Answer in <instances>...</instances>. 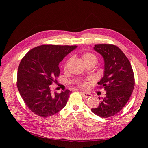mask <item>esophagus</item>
Returning a JSON list of instances; mask_svg holds the SVG:
<instances>
[{
  "label": "esophagus",
  "instance_id": "esophagus-1",
  "mask_svg": "<svg viewBox=\"0 0 148 148\" xmlns=\"http://www.w3.org/2000/svg\"><path fill=\"white\" fill-rule=\"evenodd\" d=\"M81 94H82L83 96L86 97V98H88V97H92V95L90 93H88V92H81Z\"/></svg>",
  "mask_w": 148,
  "mask_h": 148
}]
</instances>
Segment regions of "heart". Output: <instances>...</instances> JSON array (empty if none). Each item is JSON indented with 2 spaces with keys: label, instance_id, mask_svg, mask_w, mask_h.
I'll return each mask as SVG.
<instances>
[{
  "label": "heart",
  "instance_id": "heart-1",
  "mask_svg": "<svg viewBox=\"0 0 148 148\" xmlns=\"http://www.w3.org/2000/svg\"><path fill=\"white\" fill-rule=\"evenodd\" d=\"M82 59L84 62V64H86V63L91 62V61H93V60H95L97 61V57L95 56V55L92 54V53H85L83 54L82 55ZM71 58H69L67 60V61L66 62L65 64V68H66L68 66L69 62H70ZM79 85L82 88H85L86 87L87 84L85 83H82V82H80L79 83Z\"/></svg>",
  "mask_w": 148,
  "mask_h": 148
}]
</instances>
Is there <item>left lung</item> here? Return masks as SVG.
<instances>
[{
  "mask_svg": "<svg viewBox=\"0 0 148 148\" xmlns=\"http://www.w3.org/2000/svg\"><path fill=\"white\" fill-rule=\"evenodd\" d=\"M93 49L104 60L103 77L98 84L104 88L106 93L99 106L92 108V111L101 118H109L120 111L129 100L135 85L134 72L130 61L116 46L99 44Z\"/></svg>",
  "mask_w": 148,
  "mask_h": 148,
  "instance_id": "8db88e82",
  "label": "left lung"
}]
</instances>
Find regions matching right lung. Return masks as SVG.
<instances>
[{"label": "right lung", "instance_id": "1", "mask_svg": "<svg viewBox=\"0 0 148 148\" xmlns=\"http://www.w3.org/2000/svg\"><path fill=\"white\" fill-rule=\"evenodd\" d=\"M77 46L44 45L36 47L21 59L17 74V87L31 111L47 118L64 108L71 91L52 93L50 85L59 76L58 65Z\"/></svg>", "mask_w": 148, "mask_h": 148}]
</instances>
